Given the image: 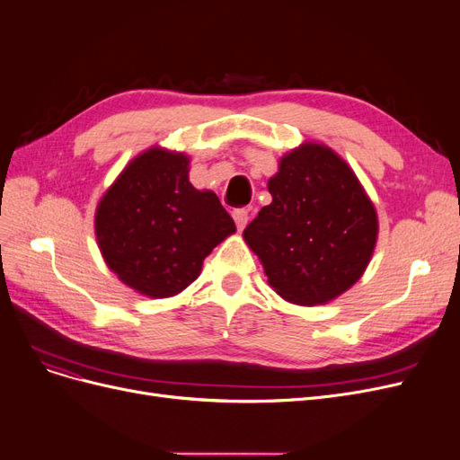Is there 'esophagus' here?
<instances>
[{"mask_svg":"<svg viewBox=\"0 0 460 460\" xmlns=\"http://www.w3.org/2000/svg\"><path fill=\"white\" fill-rule=\"evenodd\" d=\"M232 217H234V222H235V226H238V230H243L247 225V218H249L247 208H235Z\"/></svg>","mask_w":460,"mask_h":460,"instance_id":"esophagus-1","label":"esophagus"}]
</instances>
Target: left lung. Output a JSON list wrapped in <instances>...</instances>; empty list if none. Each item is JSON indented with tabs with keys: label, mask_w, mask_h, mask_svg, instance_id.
Masks as SVG:
<instances>
[{
	"label": "left lung",
	"mask_w": 460,
	"mask_h": 460,
	"mask_svg": "<svg viewBox=\"0 0 460 460\" xmlns=\"http://www.w3.org/2000/svg\"><path fill=\"white\" fill-rule=\"evenodd\" d=\"M272 203L243 230L269 284L296 305H324L349 289L374 253L378 217L338 153L303 144L269 180Z\"/></svg>",
	"instance_id": "8db88e82"
}]
</instances>
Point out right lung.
<instances>
[{
	"mask_svg": "<svg viewBox=\"0 0 460 460\" xmlns=\"http://www.w3.org/2000/svg\"><path fill=\"white\" fill-rule=\"evenodd\" d=\"M190 157L151 147L124 169L95 211L107 267L147 297H171L201 272L205 257L235 232L213 191L190 184Z\"/></svg>",
	"mask_w": 460,
	"mask_h": 460,
	"instance_id": "1",
	"label": "right lung"
}]
</instances>
